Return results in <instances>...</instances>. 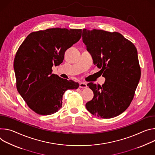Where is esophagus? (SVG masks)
Listing matches in <instances>:
<instances>
[{
    "mask_svg": "<svg viewBox=\"0 0 155 155\" xmlns=\"http://www.w3.org/2000/svg\"><path fill=\"white\" fill-rule=\"evenodd\" d=\"M79 87L82 88V89H85V88L87 87V85L85 82H81L79 84Z\"/></svg>",
    "mask_w": 155,
    "mask_h": 155,
    "instance_id": "esophagus-1",
    "label": "esophagus"
}]
</instances>
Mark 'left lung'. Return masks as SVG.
<instances>
[{
	"label": "left lung",
	"instance_id": "obj_1",
	"mask_svg": "<svg viewBox=\"0 0 155 155\" xmlns=\"http://www.w3.org/2000/svg\"><path fill=\"white\" fill-rule=\"evenodd\" d=\"M82 41L95 65L105 78L101 86L89 82L93 98L85 107L92 114L108 119L123 113L129 106L140 78L135 45L121 34L84 29Z\"/></svg>",
	"mask_w": 155,
	"mask_h": 155
}]
</instances>
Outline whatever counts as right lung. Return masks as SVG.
<instances>
[{"mask_svg": "<svg viewBox=\"0 0 155 155\" xmlns=\"http://www.w3.org/2000/svg\"><path fill=\"white\" fill-rule=\"evenodd\" d=\"M82 29L50 28L29 34L16 54L13 68L18 92L34 112L52 114L62 105L64 93L79 84L52 74L66 50L81 37Z\"/></svg>", "mask_w": 155, "mask_h": 155, "instance_id": "add662e5", "label": "right lung"}]
</instances>
